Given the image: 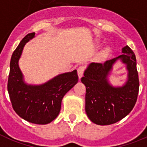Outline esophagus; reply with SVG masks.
Segmentation results:
<instances>
[{"label": "esophagus", "instance_id": "esophagus-1", "mask_svg": "<svg viewBox=\"0 0 147 147\" xmlns=\"http://www.w3.org/2000/svg\"><path fill=\"white\" fill-rule=\"evenodd\" d=\"M84 71H85L84 66H80V67H79L78 68H77V74H78V76H79V79H80V80L81 79V77L82 76V75H83Z\"/></svg>", "mask_w": 147, "mask_h": 147}]
</instances>
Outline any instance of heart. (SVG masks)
<instances>
[{
    "instance_id": "1",
    "label": "heart",
    "mask_w": 147,
    "mask_h": 147,
    "mask_svg": "<svg viewBox=\"0 0 147 147\" xmlns=\"http://www.w3.org/2000/svg\"><path fill=\"white\" fill-rule=\"evenodd\" d=\"M109 52H110V49H109V47H106V48H104L102 51H101V53H100V58L101 59H104L105 57L108 55Z\"/></svg>"
}]
</instances>
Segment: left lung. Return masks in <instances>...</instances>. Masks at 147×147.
<instances>
[{
	"mask_svg": "<svg viewBox=\"0 0 147 147\" xmlns=\"http://www.w3.org/2000/svg\"><path fill=\"white\" fill-rule=\"evenodd\" d=\"M122 55L104 64L91 63L81 82L86 86V112L94 124L107 125L125 117L135 105L139 91L136 57L130 47L122 49ZM118 60L126 65L127 80L121 87H113L108 76Z\"/></svg>",
	"mask_w": 147,
	"mask_h": 147,
	"instance_id": "8db88e82",
	"label": "left lung"
}]
</instances>
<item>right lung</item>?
I'll list each match as a JSON object with an SVG mask.
<instances>
[{
	"mask_svg": "<svg viewBox=\"0 0 147 147\" xmlns=\"http://www.w3.org/2000/svg\"><path fill=\"white\" fill-rule=\"evenodd\" d=\"M34 37V32L26 35L13 52L7 90L13 110L21 118L34 124L46 125L59 116L63 98L77 83L78 75L74 70L57 75L43 84L26 83L19 61L26 43Z\"/></svg>",
	"mask_w": 147,
	"mask_h": 147,
	"instance_id": "1",
	"label": "right lung"
}]
</instances>
